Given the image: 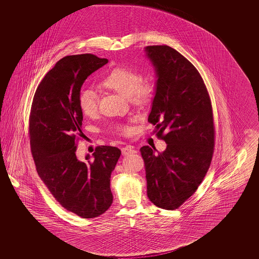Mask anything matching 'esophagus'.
<instances>
[{"label":"esophagus","instance_id":"esophagus-1","mask_svg":"<svg viewBox=\"0 0 259 259\" xmlns=\"http://www.w3.org/2000/svg\"><path fill=\"white\" fill-rule=\"evenodd\" d=\"M137 151L134 149L132 146H125L123 148H121V153L123 156H129L131 154H135Z\"/></svg>","mask_w":259,"mask_h":259}]
</instances>
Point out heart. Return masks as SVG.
<instances>
[{"label": "heart", "mask_w": 259, "mask_h": 259, "mask_svg": "<svg viewBox=\"0 0 259 259\" xmlns=\"http://www.w3.org/2000/svg\"><path fill=\"white\" fill-rule=\"evenodd\" d=\"M99 85L128 98L130 102L138 105L150 101L155 89L150 78H141L138 71L129 67L113 68L100 80ZM78 104L84 116L92 117L98 112L99 97L93 90L82 88L78 93ZM117 130L121 134L129 132V128L125 126H118Z\"/></svg>", "instance_id": "b5f03b06"}]
</instances>
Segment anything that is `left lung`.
Here are the masks:
<instances>
[{"label": "left lung", "mask_w": 259, "mask_h": 259, "mask_svg": "<svg viewBox=\"0 0 259 259\" xmlns=\"http://www.w3.org/2000/svg\"><path fill=\"white\" fill-rule=\"evenodd\" d=\"M157 82L148 121L167 147L155 155L141 148L147 196L166 210L178 209L198 188L212 161L214 126L207 88L196 67L168 46L145 47Z\"/></svg>", "instance_id": "8db88e82"}]
</instances>
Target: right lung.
Wrapping results in <instances>:
<instances>
[{
	"mask_svg": "<svg viewBox=\"0 0 259 259\" xmlns=\"http://www.w3.org/2000/svg\"><path fill=\"white\" fill-rule=\"evenodd\" d=\"M107 63L92 54L61 59L40 81L29 117L32 156L40 180L63 208L82 219L97 218L111 206V172L121 154L117 147L99 146L84 160L76 155V139L83 135L78 93L87 77Z\"/></svg>",
	"mask_w": 259,
	"mask_h": 259,
	"instance_id": "1",
	"label": "right lung"
}]
</instances>
